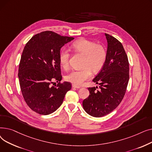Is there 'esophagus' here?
<instances>
[{"label": "esophagus", "mask_w": 152, "mask_h": 152, "mask_svg": "<svg viewBox=\"0 0 152 152\" xmlns=\"http://www.w3.org/2000/svg\"><path fill=\"white\" fill-rule=\"evenodd\" d=\"M72 87H74V88H76V89H80L81 88V86H77V85H75V84H73V86H72Z\"/></svg>", "instance_id": "34e87169"}]
</instances>
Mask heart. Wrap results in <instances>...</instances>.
<instances>
[{
	"instance_id": "heart-1",
	"label": "heart",
	"mask_w": 152,
	"mask_h": 152,
	"mask_svg": "<svg viewBox=\"0 0 152 152\" xmlns=\"http://www.w3.org/2000/svg\"><path fill=\"white\" fill-rule=\"evenodd\" d=\"M71 47L76 52L84 55L83 61V69L73 70L68 73L66 80L75 85L81 86L83 83L91 77L92 70L97 73L100 71L105 65L107 58V52L102 45L97 44L89 40L81 39L74 42ZM69 51L64 48L59 53L60 65L65 69H68L69 66Z\"/></svg>"
}]
</instances>
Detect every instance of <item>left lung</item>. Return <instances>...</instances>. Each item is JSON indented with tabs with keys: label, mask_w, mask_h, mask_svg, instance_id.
<instances>
[{
	"label": "left lung",
	"mask_w": 152,
	"mask_h": 152,
	"mask_svg": "<svg viewBox=\"0 0 152 152\" xmlns=\"http://www.w3.org/2000/svg\"><path fill=\"white\" fill-rule=\"evenodd\" d=\"M107 40V58L100 73L93 79L98 87H89V95L83 102L84 110L94 117L105 116L122 101L128 84L129 61L122 44L105 33Z\"/></svg>",
	"instance_id": "obj_1"
}]
</instances>
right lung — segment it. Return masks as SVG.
Here are the masks:
<instances>
[{
	"mask_svg": "<svg viewBox=\"0 0 152 152\" xmlns=\"http://www.w3.org/2000/svg\"><path fill=\"white\" fill-rule=\"evenodd\" d=\"M73 39L46 31L32 37L24 48L18 74L20 86L28 106L37 113L54 112L71 89L70 83H60L59 53L61 48ZM54 80L59 83L51 86Z\"/></svg>",
	"mask_w": 152,
	"mask_h": 152,
	"instance_id": "1",
	"label": "right lung"
}]
</instances>
